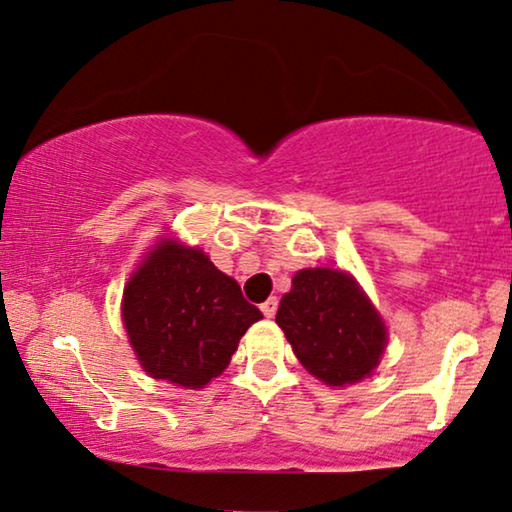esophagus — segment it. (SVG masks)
<instances>
[{
    "instance_id": "obj_1",
    "label": "esophagus",
    "mask_w": 512,
    "mask_h": 512,
    "mask_svg": "<svg viewBox=\"0 0 512 512\" xmlns=\"http://www.w3.org/2000/svg\"><path fill=\"white\" fill-rule=\"evenodd\" d=\"M277 307H279V302H277V298H270V300H265L263 305H261V311L268 318H272L274 314H277Z\"/></svg>"
}]
</instances>
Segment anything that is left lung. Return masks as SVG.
<instances>
[{
  "label": "left lung",
  "instance_id": "1",
  "mask_svg": "<svg viewBox=\"0 0 512 512\" xmlns=\"http://www.w3.org/2000/svg\"><path fill=\"white\" fill-rule=\"evenodd\" d=\"M274 321L307 372L339 388L372 376L388 344L379 311L342 270H300Z\"/></svg>",
  "mask_w": 512,
  "mask_h": 512
}]
</instances>
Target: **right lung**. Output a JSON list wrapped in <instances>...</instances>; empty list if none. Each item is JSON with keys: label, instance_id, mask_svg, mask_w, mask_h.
Here are the masks:
<instances>
[{"label": "right lung", "instance_id": "right-lung-1", "mask_svg": "<svg viewBox=\"0 0 512 512\" xmlns=\"http://www.w3.org/2000/svg\"><path fill=\"white\" fill-rule=\"evenodd\" d=\"M263 314L242 298L240 284L203 254L164 238L124 286L122 321L140 367L152 379L203 388L238 351Z\"/></svg>", "mask_w": 512, "mask_h": 512}]
</instances>
